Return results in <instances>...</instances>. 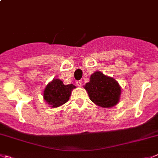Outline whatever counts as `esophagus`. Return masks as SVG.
Returning <instances> with one entry per match:
<instances>
[{"label": "esophagus", "mask_w": 158, "mask_h": 158, "mask_svg": "<svg viewBox=\"0 0 158 158\" xmlns=\"http://www.w3.org/2000/svg\"><path fill=\"white\" fill-rule=\"evenodd\" d=\"M76 85H77L78 86H82V80H78L77 82H76Z\"/></svg>", "instance_id": "obj_1"}]
</instances>
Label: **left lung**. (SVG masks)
Listing matches in <instances>:
<instances>
[{"label": "left lung", "mask_w": 158, "mask_h": 158, "mask_svg": "<svg viewBox=\"0 0 158 158\" xmlns=\"http://www.w3.org/2000/svg\"><path fill=\"white\" fill-rule=\"evenodd\" d=\"M84 88L89 99L103 107H110L118 103L121 88L113 78L108 77L101 72H96L90 76L89 82Z\"/></svg>", "instance_id": "left-lung-1"}]
</instances>
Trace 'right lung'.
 <instances>
[{"label": "right lung", "instance_id": "add662e5", "mask_svg": "<svg viewBox=\"0 0 158 158\" xmlns=\"http://www.w3.org/2000/svg\"><path fill=\"white\" fill-rule=\"evenodd\" d=\"M76 86L72 84L64 85L60 79H53L44 91V98L52 107H57L65 104L69 99L71 92Z\"/></svg>", "mask_w": 158, "mask_h": 158}]
</instances>
